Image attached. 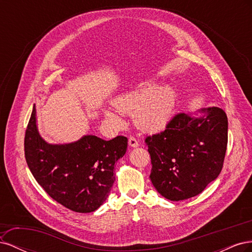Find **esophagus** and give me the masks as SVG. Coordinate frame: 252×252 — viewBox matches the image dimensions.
Listing matches in <instances>:
<instances>
[{"mask_svg":"<svg viewBox=\"0 0 252 252\" xmlns=\"http://www.w3.org/2000/svg\"><path fill=\"white\" fill-rule=\"evenodd\" d=\"M128 144H129V146L130 147H133V148H135V147H138L139 146V142L136 141L133 136H130V138L128 139Z\"/></svg>","mask_w":252,"mask_h":252,"instance_id":"esophagus-1","label":"esophagus"}]
</instances>
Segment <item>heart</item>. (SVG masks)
Segmentation results:
<instances>
[{
	"mask_svg": "<svg viewBox=\"0 0 252 252\" xmlns=\"http://www.w3.org/2000/svg\"><path fill=\"white\" fill-rule=\"evenodd\" d=\"M174 102V91L169 85L145 82L117 95L112 104L122 112H132L133 123L140 130L156 132L170 121ZM104 116L111 123H122L121 117L111 109H105Z\"/></svg>",
	"mask_w": 252,
	"mask_h": 252,
	"instance_id": "b5f03b06",
	"label": "heart"
}]
</instances>
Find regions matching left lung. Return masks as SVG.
Wrapping results in <instances>:
<instances>
[{
	"mask_svg": "<svg viewBox=\"0 0 252 252\" xmlns=\"http://www.w3.org/2000/svg\"><path fill=\"white\" fill-rule=\"evenodd\" d=\"M145 142L152 164L149 178L158 192L170 201L186 200L200 194L222 170L227 116L219 107L179 113Z\"/></svg>",
	"mask_w": 252,
	"mask_h": 252,
	"instance_id": "left-lung-1",
	"label": "left lung"
}]
</instances>
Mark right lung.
<instances>
[{"label": "right lung", "instance_id": "obj_1", "mask_svg": "<svg viewBox=\"0 0 252 252\" xmlns=\"http://www.w3.org/2000/svg\"><path fill=\"white\" fill-rule=\"evenodd\" d=\"M119 135L105 141L93 134L75 142L50 144L36 126L35 105L25 133V158L36 182L53 200L75 212L96 210L107 199L116 177L113 169L127 150Z\"/></svg>", "mask_w": 252, "mask_h": 252}]
</instances>
